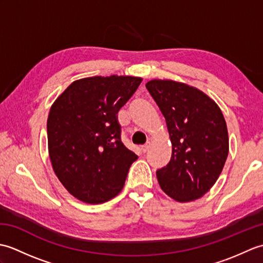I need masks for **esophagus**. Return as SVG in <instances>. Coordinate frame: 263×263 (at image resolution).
Instances as JSON below:
<instances>
[{
    "label": "esophagus",
    "mask_w": 263,
    "mask_h": 263,
    "mask_svg": "<svg viewBox=\"0 0 263 263\" xmlns=\"http://www.w3.org/2000/svg\"><path fill=\"white\" fill-rule=\"evenodd\" d=\"M149 148H150V143H147V144H144V146H142L141 147V150H142V153L143 154H146L148 150H149Z\"/></svg>",
    "instance_id": "34e87169"
}]
</instances>
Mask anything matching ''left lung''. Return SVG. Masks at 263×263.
I'll list each match as a JSON object with an SVG mask.
<instances>
[{"label": "left lung", "mask_w": 263, "mask_h": 263, "mask_svg": "<svg viewBox=\"0 0 263 263\" xmlns=\"http://www.w3.org/2000/svg\"><path fill=\"white\" fill-rule=\"evenodd\" d=\"M163 113L172 142L170 163L156 174L161 190L178 202L199 199L224 168L230 150L218 105L199 89L173 80L146 83Z\"/></svg>", "instance_id": "8db88e82"}]
</instances>
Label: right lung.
<instances>
[{"mask_svg": "<svg viewBox=\"0 0 263 263\" xmlns=\"http://www.w3.org/2000/svg\"><path fill=\"white\" fill-rule=\"evenodd\" d=\"M141 78L91 77L72 82L47 119L48 153L63 186L86 203H103L121 192L138 156L121 140L116 114Z\"/></svg>", "mask_w": 263, "mask_h": 263, "instance_id": "right-lung-1", "label": "right lung"}]
</instances>
